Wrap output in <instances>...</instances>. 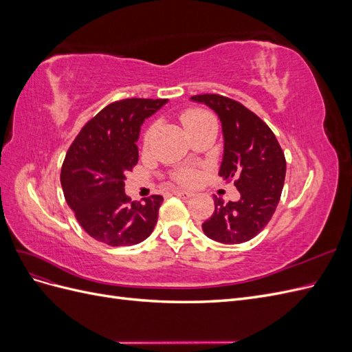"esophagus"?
<instances>
[{
  "mask_svg": "<svg viewBox=\"0 0 352 352\" xmlns=\"http://www.w3.org/2000/svg\"><path fill=\"white\" fill-rule=\"evenodd\" d=\"M173 194H175L176 197L185 198V199H188V198H190V197H194V192H189V190H182V189H176V190H173Z\"/></svg>",
  "mask_w": 352,
  "mask_h": 352,
  "instance_id": "esophagus-1",
  "label": "esophagus"
}]
</instances>
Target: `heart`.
I'll return each mask as SVG.
<instances>
[{
	"instance_id": "b5f03b06",
	"label": "heart",
	"mask_w": 352,
	"mask_h": 352,
	"mask_svg": "<svg viewBox=\"0 0 352 352\" xmlns=\"http://www.w3.org/2000/svg\"><path fill=\"white\" fill-rule=\"evenodd\" d=\"M210 120H214V116H212L210 111L202 110V109H188V110L180 113V122L184 123L185 129L189 133H192L195 129H198L199 126H202ZM153 131H154V124L148 126L144 131V133H142V145L144 146L150 144ZM170 177H172L176 184L188 186V185H192L198 179V172L194 167H179V168L173 170Z\"/></svg>"
}]
</instances>
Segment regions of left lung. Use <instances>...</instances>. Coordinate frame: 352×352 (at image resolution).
Listing matches in <instances>:
<instances>
[{
    "label": "left lung",
    "instance_id": "obj_1",
    "mask_svg": "<svg viewBox=\"0 0 352 352\" xmlns=\"http://www.w3.org/2000/svg\"><path fill=\"white\" fill-rule=\"evenodd\" d=\"M214 110L223 127L225 154L219 176L235 180L239 201L225 204L214 198V212L202 223L206 235L221 243H242L267 226L278 207L286 160L267 123L236 100L219 94L194 95Z\"/></svg>",
    "mask_w": 352,
    "mask_h": 352
}]
</instances>
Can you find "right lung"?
<instances>
[{
	"instance_id": "right-lung-1",
	"label": "right lung",
	"mask_w": 352,
	"mask_h": 352,
	"mask_svg": "<svg viewBox=\"0 0 352 352\" xmlns=\"http://www.w3.org/2000/svg\"><path fill=\"white\" fill-rule=\"evenodd\" d=\"M167 100L124 98L95 114L74 138L61 166V188L69 207L89 236L110 247H129L151 235L162 195L133 202L124 176L138 163L141 124Z\"/></svg>"
}]
</instances>
